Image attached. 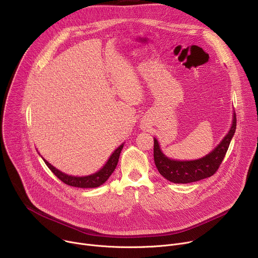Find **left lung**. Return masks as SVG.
I'll list each match as a JSON object with an SVG mask.
<instances>
[{
    "instance_id": "obj_1",
    "label": "left lung",
    "mask_w": 258,
    "mask_h": 258,
    "mask_svg": "<svg viewBox=\"0 0 258 258\" xmlns=\"http://www.w3.org/2000/svg\"><path fill=\"white\" fill-rule=\"evenodd\" d=\"M236 128V115L233 114L232 125L225 138L208 156L195 161H174L165 157L160 145L154 139L153 158L159 172L166 179L174 183H188L214 175L224 160L230 141Z\"/></svg>"
}]
</instances>
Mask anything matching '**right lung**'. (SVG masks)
Here are the masks:
<instances>
[{
	"instance_id": "add662e5",
	"label": "right lung",
	"mask_w": 258,
	"mask_h": 258,
	"mask_svg": "<svg viewBox=\"0 0 258 258\" xmlns=\"http://www.w3.org/2000/svg\"><path fill=\"white\" fill-rule=\"evenodd\" d=\"M123 148V144L120 145L114 152L112 156L110 157V159L108 160L107 164L102 167L98 172L92 174V175H88V176H84V177H77V176H71L67 175L61 171H59L58 169H56L55 167L51 166L48 162H46L45 160L44 163L46 164V166L49 168V170L53 172L61 181H63L64 183L71 185V186H77V187H97L99 185H101L104 182L107 181V179L111 176V174L114 172V170L118 164V160H119V156L120 152H121Z\"/></svg>"
}]
</instances>
